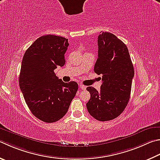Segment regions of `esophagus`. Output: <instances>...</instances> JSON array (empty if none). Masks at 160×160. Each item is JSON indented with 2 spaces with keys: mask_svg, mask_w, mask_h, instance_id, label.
I'll return each instance as SVG.
<instances>
[{
  "mask_svg": "<svg viewBox=\"0 0 160 160\" xmlns=\"http://www.w3.org/2000/svg\"><path fill=\"white\" fill-rule=\"evenodd\" d=\"M79 87H80V88L81 89H83V90H85V89H86V86H85V85H79Z\"/></svg>",
  "mask_w": 160,
  "mask_h": 160,
  "instance_id": "obj_1",
  "label": "esophagus"
}]
</instances>
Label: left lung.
Returning a JSON list of instances; mask_svg holds the SVG:
<instances>
[{"mask_svg": "<svg viewBox=\"0 0 160 160\" xmlns=\"http://www.w3.org/2000/svg\"><path fill=\"white\" fill-rule=\"evenodd\" d=\"M98 48L94 71L102 75V85L98 92L87 88L91 97L86 106L93 118L104 122L118 117L126 108L134 70L127 47L114 34L102 32L98 36Z\"/></svg>", "mask_w": 160, "mask_h": 160, "instance_id": "8db88e82", "label": "left lung"}]
</instances>
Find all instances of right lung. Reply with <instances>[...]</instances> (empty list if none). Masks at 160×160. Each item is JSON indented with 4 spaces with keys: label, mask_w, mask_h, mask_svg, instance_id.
Returning <instances> with one entry per match:
<instances>
[{
    "label": "right lung",
    "mask_w": 160,
    "mask_h": 160,
    "mask_svg": "<svg viewBox=\"0 0 160 160\" xmlns=\"http://www.w3.org/2000/svg\"><path fill=\"white\" fill-rule=\"evenodd\" d=\"M68 45L65 38L46 35L38 38L23 57L20 89L32 114L45 122L62 118L78 91L77 82H63L54 72L65 64Z\"/></svg>",
    "instance_id": "right-lung-1"
}]
</instances>
